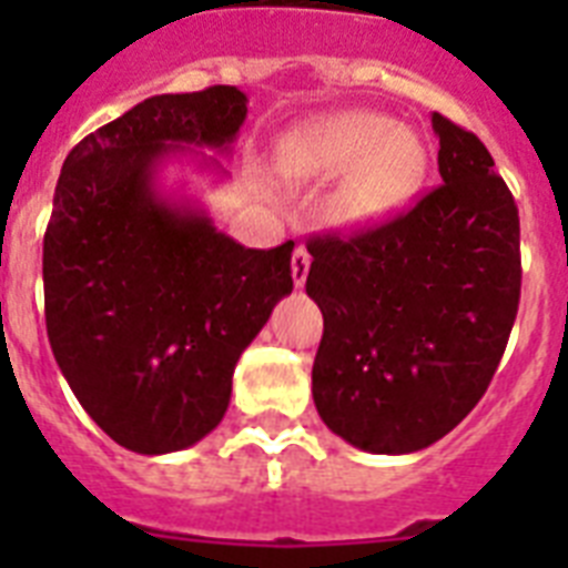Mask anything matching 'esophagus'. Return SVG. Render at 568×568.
<instances>
[{
  "instance_id": "obj_1",
  "label": "esophagus",
  "mask_w": 568,
  "mask_h": 568,
  "mask_svg": "<svg viewBox=\"0 0 568 568\" xmlns=\"http://www.w3.org/2000/svg\"><path fill=\"white\" fill-rule=\"evenodd\" d=\"M310 265H312V256L306 253V247H297L292 256V276H294V285L301 288L306 283V274H310Z\"/></svg>"
}]
</instances>
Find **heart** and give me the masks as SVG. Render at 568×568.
I'll list each match as a JSON object with an SVG mask.
<instances>
[{"instance_id":"heart-1","label":"heart","mask_w":568,"mask_h":568,"mask_svg":"<svg viewBox=\"0 0 568 568\" xmlns=\"http://www.w3.org/2000/svg\"><path fill=\"white\" fill-rule=\"evenodd\" d=\"M283 171L294 180L347 173L333 196V217L347 226L383 221L422 189V138L374 111H345L294 129L283 144Z\"/></svg>"}]
</instances>
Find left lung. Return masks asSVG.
I'll use <instances>...</instances> for the list:
<instances>
[{"mask_svg": "<svg viewBox=\"0 0 568 568\" xmlns=\"http://www.w3.org/2000/svg\"><path fill=\"white\" fill-rule=\"evenodd\" d=\"M442 182L351 235H312L306 294L324 315L312 397L329 430L413 454L484 397L519 312V209L484 141L433 114Z\"/></svg>", "mask_w": 568, "mask_h": 568, "instance_id": "obj_1", "label": "left lung"}]
</instances>
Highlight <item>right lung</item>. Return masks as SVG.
<instances>
[{"label": "right lung", "instance_id": "add662e5", "mask_svg": "<svg viewBox=\"0 0 568 568\" xmlns=\"http://www.w3.org/2000/svg\"><path fill=\"white\" fill-rule=\"evenodd\" d=\"M232 84L138 102L70 150L43 235L47 336L84 413L135 454L200 442L230 406L241 351L292 294V250L241 247L155 191L182 144L226 150Z\"/></svg>", "mask_w": 568, "mask_h": 568}]
</instances>
